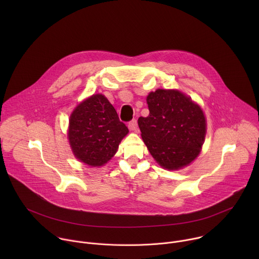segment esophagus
Masks as SVG:
<instances>
[{
	"label": "esophagus",
	"instance_id": "obj_1",
	"mask_svg": "<svg viewBox=\"0 0 259 259\" xmlns=\"http://www.w3.org/2000/svg\"><path fill=\"white\" fill-rule=\"evenodd\" d=\"M128 127L130 130L132 131H137L138 130V125H137V121L136 120H132L129 122L128 124Z\"/></svg>",
	"mask_w": 259,
	"mask_h": 259
}]
</instances>
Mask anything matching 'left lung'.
I'll return each instance as SVG.
<instances>
[{
  "mask_svg": "<svg viewBox=\"0 0 259 259\" xmlns=\"http://www.w3.org/2000/svg\"><path fill=\"white\" fill-rule=\"evenodd\" d=\"M150 115L138 118L141 137L164 168L176 170L194 161L206 135L203 110L179 91L158 89L146 98Z\"/></svg>",
  "mask_w": 259,
  "mask_h": 259,
  "instance_id": "obj_1",
  "label": "left lung"
}]
</instances>
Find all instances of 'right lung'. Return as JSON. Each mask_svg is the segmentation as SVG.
I'll use <instances>...</instances> for the list:
<instances>
[{
	"label": "right lung",
	"instance_id": "obj_1",
	"mask_svg": "<svg viewBox=\"0 0 259 259\" xmlns=\"http://www.w3.org/2000/svg\"><path fill=\"white\" fill-rule=\"evenodd\" d=\"M129 132L106 97L96 94L73 110L68 138L76 158L90 166H102L118 150Z\"/></svg>",
	"mask_w": 259,
	"mask_h": 259
}]
</instances>
